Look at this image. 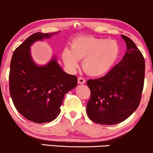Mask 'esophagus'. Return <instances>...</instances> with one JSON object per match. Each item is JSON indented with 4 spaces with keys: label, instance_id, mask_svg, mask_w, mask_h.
Returning <instances> with one entry per match:
<instances>
[{
    "label": "esophagus",
    "instance_id": "obj_1",
    "mask_svg": "<svg viewBox=\"0 0 153 153\" xmlns=\"http://www.w3.org/2000/svg\"><path fill=\"white\" fill-rule=\"evenodd\" d=\"M85 79L83 78V77H79L78 78V83H79V84H83V83H85Z\"/></svg>",
    "mask_w": 153,
    "mask_h": 153
}]
</instances>
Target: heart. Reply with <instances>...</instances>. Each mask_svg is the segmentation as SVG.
Returning a JSON list of instances; mask_svg holds the SVG:
<instances>
[{
    "mask_svg": "<svg viewBox=\"0 0 153 153\" xmlns=\"http://www.w3.org/2000/svg\"><path fill=\"white\" fill-rule=\"evenodd\" d=\"M120 53L117 42L93 36H80L73 39L72 48L67 47L62 53L64 63L70 70L82 66L88 74L93 76L106 74L114 65Z\"/></svg>",
    "mask_w": 153,
    "mask_h": 153,
    "instance_id": "heart-1",
    "label": "heart"
}]
</instances>
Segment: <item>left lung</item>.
<instances>
[{
    "label": "left lung",
    "mask_w": 153,
    "mask_h": 153,
    "mask_svg": "<svg viewBox=\"0 0 153 153\" xmlns=\"http://www.w3.org/2000/svg\"><path fill=\"white\" fill-rule=\"evenodd\" d=\"M127 46L123 60L101 78L89 79L88 116L100 125H115L129 118L139 106L145 77V60L134 42L121 35Z\"/></svg>",
    "instance_id": "8db88e82"
}]
</instances>
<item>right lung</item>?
<instances>
[{
  "label": "right lung",
  "mask_w": 153,
  "mask_h": 153,
  "mask_svg": "<svg viewBox=\"0 0 153 153\" xmlns=\"http://www.w3.org/2000/svg\"><path fill=\"white\" fill-rule=\"evenodd\" d=\"M55 33H33L14 50L10 62L9 88L12 102L24 118L35 123L51 122L57 118L65 95L77 85V77L65 72L55 58L40 67L31 58L30 45Z\"/></svg>",
  "instance_id": "1"
}]
</instances>
